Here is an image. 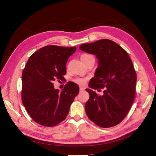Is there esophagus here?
Here are the masks:
<instances>
[{
    "instance_id": "1",
    "label": "esophagus",
    "mask_w": 156,
    "mask_h": 156,
    "mask_svg": "<svg viewBox=\"0 0 156 156\" xmlns=\"http://www.w3.org/2000/svg\"><path fill=\"white\" fill-rule=\"evenodd\" d=\"M85 90V89H84V88L83 87H80V92H82V91H83Z\"/></svg>"
}]
</instances>
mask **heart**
<instances>
[{"label":"heart","instance_id":"obj_1","mask_svg":"<svg viewBox=\"0 0 156 156\" xmlns=\"http://www.w3.org/2000/svg\"><path fill=\"white\" fill-rule=\"evenodd\" d=\"M91 55H83L81 58L83 57H90ZM74 82H76L78 84H84L86 82V79L85 78H76L74 80Z\"/></svg>","mask_w":156,"mask_h":156}]
</instances>
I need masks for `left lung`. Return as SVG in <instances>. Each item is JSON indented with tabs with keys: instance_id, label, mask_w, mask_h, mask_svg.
<instances>
[{
	"instance_id": "obj_1",
	"label": "left lung",
	"mask_w": 156,
	"mask_h": 156,
	"mask_svg": "<svg viewBox=\"0 0 156 156\" xmlns=\"http://www.w3.org/2000/svg\"><path fill=\"white\" fill-rule=\"evenodd\" d=\"M80 50L95 55L98 67L89 82L91 89H104L102 96L85 89L90 98L85 112L90 120L102 127L119 124L129 111L136 92V74L128 53L110 39L81 44Z\"/></svg>"
}]
</instances>
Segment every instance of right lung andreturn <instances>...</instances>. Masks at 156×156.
Masks as SVG:
<instances>
[{"instance_id":"add662e5","label":"right lung","mask_w":156,"mask_h":156,"mask_svg":"<svg viewBox=\"0 0 156 156\" xmlns=\"http://www.w3.org/2000/svg\"><path fill=\"white\" fill-rule=\"evenodd\" d=\"M76 47L55 45L40 48L29 58L22 73V99L31 118L46 127L61 122L79 93L78 85L67 82L62 91L55 89L53 81H63L66 65Z\"/></svg>"}]
</instances>
